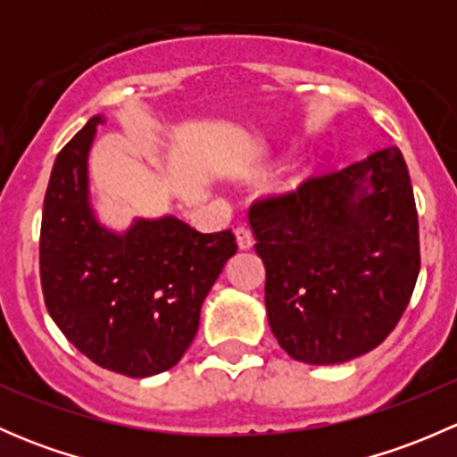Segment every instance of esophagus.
Returning <instances> with one entry per match:
<instances>
[{
  "instance_id": "34e87169",
  "label": "esophagus",
  "mask_w": 457,
  "mask_h": 457,
  "mask_svg": "<svg viewBox=\"0 0 457 457\" xmlns=\"http://www.w3.org/2000/svg\"><path fill=\"white\" fill-rule=\"evenodd\" d=\"M234 234H237V243H238V250H250L252 245H254V237H252V232L247 228H237L234 229Z\"/></svg>"
}]
</instances>
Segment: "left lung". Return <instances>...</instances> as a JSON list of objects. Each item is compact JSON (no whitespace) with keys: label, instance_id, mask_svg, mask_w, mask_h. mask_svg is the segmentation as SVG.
Wrapping results in <instances>:
<instances>
[{"label":"left lung","instance_id":"1","mask_svg":"<svg viewBox=\"0 0 457 457\" xmlns=\"http://www.w3.org/2000/svg\"><path fill=\"white\" fill-rule=\"evenodd\" d=\"M271 334L294 361L338 365L398 325L420 271L411 179L395 145L250 207Z\"/></svg>","mask_w":457,"mask_h":457}]
</instances>
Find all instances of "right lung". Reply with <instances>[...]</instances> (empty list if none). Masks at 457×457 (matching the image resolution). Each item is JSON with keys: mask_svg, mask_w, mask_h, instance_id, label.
Listing matches in <instances>:
<instances>
[{"mask_svg": "<svg viewBox=\"0 0 457 457\" xmlns=\"http://www.w3.org/2000/svg\"><path fill=\"white\" fill-rule=\"evenodd\" d=\"M101 114L63 145L44 199L39 274L48 314L99 367L130 378L168 371L199 329L201 305L237 238L201 234L177 216L135 219L126 232L99 223L87 154Z\"/></svg>", "mask_w": 457, "mask_h": 457, "instance_id": "add662e5", "label": "right lung"}]
</instances>
